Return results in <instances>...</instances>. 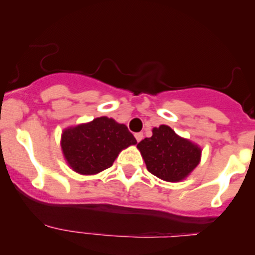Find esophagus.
<instances>
[{
    "label": "esophagus",
    "mask_w": 255,
    "mask_h": 255,
    "mask_svg": "<svg viewBox=\"0 0 255 255\" xmlns=\"http://www.w3.org/2000/svg\"><path fill=\"white\" fill-rule=\"evenodd\" d=\"M134 136H135L136 141L139 142V141H141V140H142V137H144V134H142V133H136L135 135H134Z\"/></svg>",
    "instance_id": "esophagus-1"
}]
</instances>
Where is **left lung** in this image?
<instances>
[{
  "label": "left lung",
  "instance_id": "obj_1",
  "mask_svg": "<svg viewBox=\"0 0 255 255\" xmlns=\"http://www.w3.org/2000/svg\"><path fill=\"white\" fill-rule=\"evenodd\" d=\"M147 170L168 182H178L199 164L201 148L188 139L178 136L169 126L152 129V136L136 145Z\"/></svg>",
  "mask_w": 255,
  "mask_h": 255
}]
</instances>
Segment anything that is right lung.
Listing matches in <instances>:
<instances>
[{"label":"right lung","instance_id":"right-lung-1","mask_svg":"<svg viewBox=\"0 0 255 255\" xmlns=\"http://www.w3.org/2000/svg\"><path fill=\"white\" fill-rule=\"evenodd\" d=\"M135 144L127 126L107 116L67 128L61 136L67 163L81 175H95L110 168L120 152Z\"/></svg>","mask_w":255,"mask_h":255}]
</instances>
